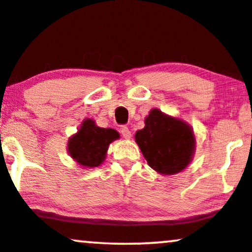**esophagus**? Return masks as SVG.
<instances>
[{
  "label": "esophagus",
  "instance_id": "obj_1",
  "mask_svg": "<svg viewBox=\"0 0 252 252\" xmlns=\"http://www.w3.org/2000/svg\"><path fill=\"white\" fill-rule=\"evenodd\" d=\"M120 132H121V135H123V137L125 138V139H129V138H131L132 134H131V131H129V129H128V127L123 126V127H121Z\"/></svg>",
  "mask_w": 252,
  "mask_h": 252
}]
</instances>
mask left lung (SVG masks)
Wrapping results in <instances>:
<instances>
[{"label":"left lung","instance_id":"8db88e82","mask_svg":"<svg viewBox=\"0 0 252 252\" xmlns=\"http://www.w3.org/2000/svg\"><path fill=\"white\" fill-rule=\"evenodd\" d=\"M135 141L147 164L161 174L184 170L191 161L196 143L190 126L157 108L145 119L144 128L135 133Z\"/></svg>","mask_w":252,"mask_h":252}]
</instances>
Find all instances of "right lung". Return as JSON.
Wrapping results in <instances>:
<instances>
[{"label": "right lung", "mask_w": 252, "mask_h": 252, "mask_svg": "<svg viewBox=\"0 0 252 252\" xmlns=\"http://www.w3.org/2000/svg\"><path fill=\"white\" fill-rule=\"evenodd\" d=\"M119 138L113 128H102L93 120L86 119L79 132L68 141L70 157L85 167H96L103 161L109 144Z\"/></svg>", "instance_id": "obj_1"}]
</instances>
